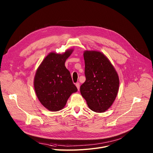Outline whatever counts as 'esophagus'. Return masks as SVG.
<instances>
[{
	"instance_id": "esophagus-1",
	"label": "esophagus",
	"mask_w": 153,
	"mask_h": 153,
	"mask_svg": "<svg viewBox=\"0 0 153 153\" xmlns=\"http://www.w3.org/2000/svg\"><path fill=\"white\" fill-rule=\"evenodd\" d=\"M75 85H76V88H77V89L79 90V83H76Z\"/></svg>"
}]
</instances>
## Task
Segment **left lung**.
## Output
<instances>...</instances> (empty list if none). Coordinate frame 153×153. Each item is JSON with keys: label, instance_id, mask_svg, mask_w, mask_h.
I'll return each instance as SVG.
<instances>
[{"label": "left lung", "instance_id": "8db88e82", "mask_svg": "<svg viewBox=\"0 0 153 153\" xmlns=\"http://www.w3.org/2000/svg\"><path fill=\"white\" fill-rule=\"evenodd\" d=\"M83 56L86 81L80 86V93L89 109L104 112L111 106L117 94L118 74L101 52L86 51Z\"/></svg>", "mask_w": 153, "mask_h": 153}]
</instances>
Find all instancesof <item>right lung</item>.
<instances>
[{
  "label": "right lung",
  "instance_id": "obj_1",
  "mask_svg": "<svg viewBox=\"0 0 153 153\" xmlns=\"http://www.w3.org/2000/svg\"><path fill=\"white\" fill-rule=\"evenodd\" d=\"M73 50L63 54L51 52L42 62L36 73L34 86L40 102L51 111H58L65 105L68 97L78 91L70 71L65 66Z\"/></svg>",
  "mask_w": 153,
  "mask_h": 153
}]
</instances>
